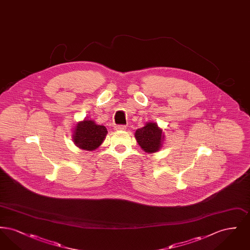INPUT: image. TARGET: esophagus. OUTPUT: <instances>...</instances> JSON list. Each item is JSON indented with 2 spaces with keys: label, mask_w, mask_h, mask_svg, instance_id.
<instances>
[{
  "label": "esophagus",
  "mask_w": 250,
  "mask_h": 250,
  "mask_svg": "<svg viewBox=\"0 0 250 250\" xmlns=\"http://www.w3.org/2000/svg\"><path fill=\"white\" fill-rule=\"evenodd\" d=\"M125 128H126V126H125V125H116V126L114 127L115 130H125Z\"/></svg>",
  "instance_id": "esophagus-1"
}]
</instances>
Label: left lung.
Here are the masks:
<instances>
[{
  "label": "left lung",
  "mask_w": 250,
  "mask_h": 250,
  "mask_svg": "<svg viewBox=\"0 0 250 250\" xmlns=\"http://www.w3.org/2000/svg\"><path fill=\"white\" fill-rule=\"evenodd\" d=\"M139 145L147 153H155L161 147L164 135L155 123H147L135 133Z\"/></svg>",
  "instance_id": "1"
}]
</instances>
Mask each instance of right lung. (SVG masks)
<instances>
[{"instance_id": "1", "label": "right lung", "mask_w": 250, "mask_h": 250, "mask_svg": "<svg viewBox=\"0 0 250 250\" xmlns=\"http://www.w3.org/2000/svg\"><path fill=\"white\" fill-rule=\"evenodd\" d=\"M107 133V128L104 125H98L91 120H84L77 125L73 142L81 149L93 151L103 143Z\"/></svg>"}]
</instances>
